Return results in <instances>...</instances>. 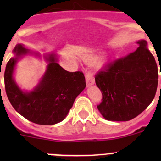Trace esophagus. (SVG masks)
I'll list each match as a JSON object with an SVG mask.
<instances>
[{
  "label": "esophagus",
  "mask_w": 161,
  "mask_h": 161,
  "mask_svg": "<svg viewBox=\"0 0 161 161\" xmlns=\"http://www.w3.org/2000/svg\"><path fill=\"white\" fill-rule=\"evenodd\" d=\"M86 82L87 86H90L93 85L95 81H94V76L92 73L90 71H86Z\"/></svg>",
  "instance_id": "obj_1"
}]
</instances>
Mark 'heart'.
I'll list each match as a JSON object with an SVG mask.
<instances>
[{
  "instance_id": "1",
  "label": "heart",
  "mask_w": 161,
  "mask_h": 161,
  "mask_svg": "<svg viewBox=\"0 0 161 161\" xmlns=\"http://www.w3.org/2000/svg\"><path fill=\"white\" fill-rule=\"evenodd\" d=\"M98 59H99V57L93 56V57H90V58H89L87 60H88L89 62L93 63V62H96V61H97Z\"/></svg>"
}]
</instances>
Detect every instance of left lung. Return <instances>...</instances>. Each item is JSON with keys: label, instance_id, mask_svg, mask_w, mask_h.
Segmentation results:
<instances>
[{"label": "left lung", "instance_id": "1", "mask_svg": "<svg viewBox=\"0 0 161 161\" xmlns=\"http://www.w3.org/2000/svg\"><path fill=\"white\" fill-rule=\"evenodd\" d=\"M136 51L110 63L96 75L102 92L99 111L108 121H126L142 113L153 100L158 84L155 58L146 40ZM161 75V71H160Z\"/></svg>", "mask_w": 161, "mask_h": 161}]
</instances>
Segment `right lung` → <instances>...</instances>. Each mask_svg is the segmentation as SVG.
I'll use <instances>...</instances> for the list:
<instances>
[{"label":"right lung","instance_id":"right-lung-1","mask_svg":"<svg viewBox=\"0 0 161 161\" xmlns=\"http://www.w3.org/2000/svg\"><path fill=\"white\" fill-rule=\"evenodd\" d=\"M13 53L15 57L7 63L4 75L5 91L11 104L18 113L36 124L61 122L67 116L78 95L85 89L83 73L64 70L58 63L56 56L50 54L45 57L48 64L40 83L33 90L24 92L14 82L13 72L18 59L32 52L18 44Z\"/></svg>","mask_w":161,"mask_h":161}]
</instances>
